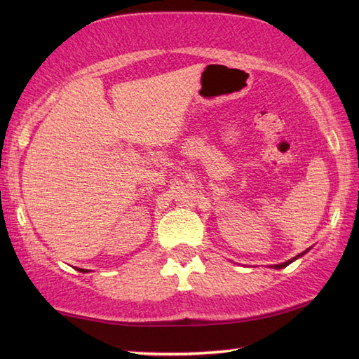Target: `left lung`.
I'll return each mask as SVG.
<instances>
[{"label": "left lung", "mask_w": 359, "mask_h": 359, "mask_svg": "<svg viewBox=\"0 0 359 359\" xmlns=\"http://www.w3.org/2000/svg\"><path fill=\"white\" fill-rule=\"evenodd\" d=\"M309 250H310V248H309ZM309 250H306V251H302V253H299V255H297V256L292 257V259H290V261H287V262H282V264H276V265H271V269H274V270H280V269H284V266H287L288 264H292L293 261H296V259H299L301 256H304V255H306Z\"/></svg>", "instance_id": "8db88e82"}]
</instances>
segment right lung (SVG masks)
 Returning <instances> with one entry per match:
<instances>
[{"instance_id":"obj_1","label":"right lung","mask_w":359,"mask_h":359,"mask_svg":"<svg viewBox=\"0 0 359 359\" xmlns=\"http://www.w3.org/2000/svg\"><path fill=\"white\" fill-rule=\"evenodd\" d=\"M77 270L81 271V273H88V271H89V270H85V269H77Z\"/></svg>"}]
</instances>
